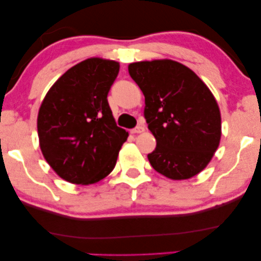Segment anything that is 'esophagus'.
<instances>
[{
	"label": "esophagus",
	"instance_id": "esophagus-1",
	"mask_svg": "<svg viewBox=\"0 0 261 261\" xmlns=\"http://www.w3.org/2000/svg\"><path fill=\"white\" fill-rule=\"evenodd\" d=\"M142 132H144V127L142 126H136L135 128H133V129H130L132 134H139V133H142Z\"/></svg>",
	"mask_w": 261,
	"mask_h": 261
}]
</instances>
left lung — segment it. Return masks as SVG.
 Instances as JSON below:
<instances>
[{"label":"left lung","instance_id":"left-lung-1","mask_svg":"<svg viewBox=\"0 0 261 261\" xmlns=\"http://www.w3.org/2000/svg\"><path fill=\"white\" fill-rule=\"evenodd\" d=\"M130 77L144 95V118L156 139L148 160L173 180L206 168L221 139L219 105L194 71L172 60L130 63Z\"/></svg>","mask_w":261,"mask_h":261}]
</instances>
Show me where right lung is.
Wrapping results in <instances>:
<instances>
[{
    "label": "right lung",
    "instance_id": "add662e5",
    "mask_svg": "<svg viewBox=\"0 0 261 261\" xmlns=\"http://www.w3.org/2000/svg\"><path fill=\"white\" fill-rule=\"evenodd\" d=\"M119 68L112 60H84L67 70L42 100L38 114L41 152L67 181L95 184L114 169L128 138L108 101Z\"/></svg>",
    "mask_w": 261,
    "mask_h": 261
}]
</instances>
